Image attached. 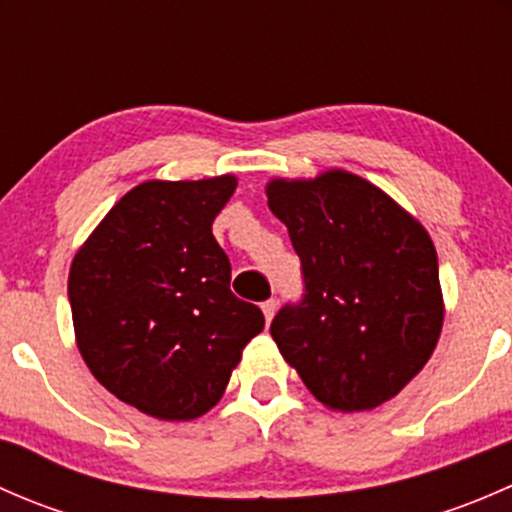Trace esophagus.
<instances>
[{
  "label": "esophagus",
  "mask_w": 512,
  "mask_h": 512,
  "mask_svg": "<svg viewBox=\"0 0 512 512\" xmlns=\"http://www.w3.org/2000/svg\"><path fill=\"white\" fill-rule=\"evenodd\" d=\"M262 312H265L267 324H270L272 317H275V312H277V299H267V302H262Z\"/></svg>",
  "instance_id": "esophagus-1"
}]
</instances>
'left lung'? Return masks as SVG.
Masks as SVG:
<instances>
[{"instance_id": "8db88e82", "label": "left lung", "mask_w": 512, "mask_h": 512, "mask_svg": "<svg viewBox=\"0 0 512 512\" xmlns=\"http://www.w3.org/2000/svg\"><path fill=\"white\" fill-rule=\"evenodd\" d=\"M270 210L302 262V299L270 334L314 399L364 411L399 394L443 324L431 237L376 185L344 170L272 180Z\"/></svg>"}]
</instances>
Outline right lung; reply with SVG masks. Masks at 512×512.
<instances>
[{
    "mask_svg": "<svg viewBox=\"0 0 512 512\" xmlns=\"http://www.w3.org/2000/svg\"><path fill=\"white\" fill-rule=\"evenodd\" d=\"M237 180H148L123 195L71 262L76 342L91 374L126 404L190 421L223 396L260 307L230 292L213 220Z\"/></svg>",
    "mask_w": 512,
    "mask_h": 512,
    "instance_id": "1",
    "label": "right lung"
}]
</instances>
